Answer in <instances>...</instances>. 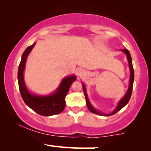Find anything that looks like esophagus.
Instances as JSON below:
<instances>
[{
  "label": "esophagus",
  "mask_w": 151,
  "mask_h": 151,
  "mask_svg": "<svg viewBox=\"0 0 151 151\" xmlns=\"http://www.w3.org/2000/svg\"><path fill=\"white\" fill-rule=\"evenodd\" d=\"M84 73H85V71L83 69H79V71H78V74H79V76H82Z\"/></svg>",
  "instance_id": "1"
}]
</instances>
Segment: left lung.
Listing matches in <instances>:
<instances>
[{"label":"left lung","mask_w":151,"mask_h":151,"mask_svg":"<svg viewBox=\"0 0 151 151\" xmlns=\"http://www.w3.org/2000/svg\"><path fill=\"white\" fill-rule=\"evenodd\" d=\"M121 51H122L124 53L126 54V57H127L128 59V65H129V69H130V80H129V86H128V88L126 91L125 95H124L123 97L121 99L119 100V102H118L117 106L116 107L114 108V110L112 111L111 113L110 114H106V113H104V112H100L98 110H96L94 108L92 105L90 103L89 99H88V94H87V91H86V86L84 85L83 83H82V86H83V92H84V95H85L86 97V105H87L88 109L90 112H92V113L99 114V115H102V116H110L112 115V114H115L116 112H117L119 110H120L122 108H123L124 106H125L126 104L128 103L129 100L131 97V94H132V87H133V82H134V70H133V67H132V58L131 56H130V54L129 51L126 49H120Z\"/></svg>","instance_id":"8db88e82"}]
</instances>
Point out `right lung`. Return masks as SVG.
I'll list each match as a JSON object with an SVG mask.
<instances>
[{
    "label": "right lung",
    "instance_id": "obj_1",
    "mask_svg": "<svg viewBox=\"0 0 151 151\" xmlns=\"http://www.w3.org/2000/svg\"><path fill=\"white\" fill-rule=\"evenodd\" d=\"M36 43L26 48L23 53L18 70V82L19 90L24 102L28 107L42 116H52L61 113L65 107V96L72 83L77 79L76 75L63 78L53 93L48 95H37L28 90L24 80V70L27 58L35 47Z\"/></svg>",
    "mask_w": 151,
    "mask_h": 151
}]
</instances>
